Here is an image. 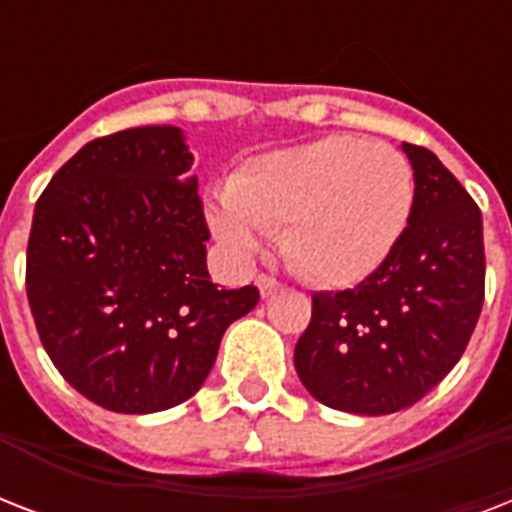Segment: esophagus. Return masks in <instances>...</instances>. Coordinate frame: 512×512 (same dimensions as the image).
Here are the masks:
<instances>
[{
  "mask_svg": "<svg viewBox=\"0 0 512 512\" xmlns=\"http://www.w3.org/2000/svg\"><path fill=\"white\" fill-rule=\"evenodd\" d=\"M284 287L276 276H268V273H260L257 276V289H260V295L263 297H271L273 292H279V289Z\"/></svg>",
  "mask_w": 512,
  "mask_h": 512,
  "instance_id": "esophagus-1",
  "label": "esophagus"
}]
</instances>
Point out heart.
I'll return each mask as SVG.
<instances>
[{"mask_svg":"<svg viewBox=\"0 0 512 512\" xmlns=\"http://www.w3.org/2000/svg\"><path fill=\"white\" fill-rule=\"evenodd\" d=\"M414 201L412 164L388 143L329 135L249 159L209 207L212 231L233 255H252L263 233L303 279L356 284L404 236Z\"/></svg>","mask_w":512,"mask_h":512,"instance_id":"obj_1","label":"heart"}]
</instances>
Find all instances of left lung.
<instances>
[{
  "label": "left lung",
  "mask_w": 512,
  "mask_h": 512,
  "mask_svg": "<svg viewBox=\"0 0 512 512\" xmlns=\"http://www.w3.org/2000/svg\"><path fill=\"white\" fill-rule=\"evenodd\" d=\"M412 215L385 263L340 292H313L295 369L313 398L353 414L417 404L452 372L484 308L481 209L433 151L404 143Z\"/></svg>",
  "instance_id": "8db88e82"
}]
</instances>
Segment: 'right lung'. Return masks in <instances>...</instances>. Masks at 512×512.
Wrapping results in <instances>:
<instances>
[{"instance_id": "obj_1", "label": "right lung", "mask_w": 512, "mask_h": 512, "mask_svg": "<svg viewBox=\"0 0 512 512\" xmlns=\"http://www.w3.org/2000/svg\"><path fill=\"white\" fill-rule=\"evenodd\" d=\"M177 127L90 140L44 188L26 295L47 356L103 409L151 414L207 380L223 332L260 300L217 289L209 228Z\"/></svg>"}]
</instances>
